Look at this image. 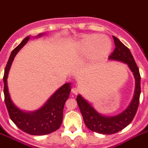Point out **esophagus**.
<instances>
[{
  "label": "esophagus",
  "mask_w": 148,
  "mask_h": 148,
  "mask_svg": "<svg viewBox=\"0 0 148 148\" xmlns=\"http://www.w3.org/2000/svg\"><path fill=\"white\" fill-rule=\"evenodd\" d=\"M71 92H72V93H74V95H77V93H78V90H77V88H74L71 90Z\"/></svg>",
  "instance_id": "obj_1"
}]
</instances>
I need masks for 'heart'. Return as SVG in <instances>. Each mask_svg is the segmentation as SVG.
I'll list each match as a JSON object with an SVG mask.
<instances>
[{
  "label": "heart",
  "mask_w": 148,
  "mask_h": 148,
  "mask_svg": "<svg viewBox=\"0 0 148 148\" xmlns=\"http://www.w3.org/2000/svg\"><path fill=\"white\" fill-rule=\"evenodd\" d=\"M112 49V42L105 36L90 34L73 44L71 52L80 57L100 60L106 58Z\"/></svg>",
  "instance_id": "b5f03b06"
}]
</instances>
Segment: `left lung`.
Here are the masks:
<instances>
[{
  "label": "left lung",
  "mask_w": 148,
  "mask_h": 148,
  "mask_svg": "<svg viewBox=\"0 0 148 148\" xmlns=\"http://www.w3.org/2000/svg\"><path fill=\"white\" fill-rule=\"evenodd\" d=\"M115 49L110 55L109 60L123 63L128 66L135 79V89L129 105L119 114L106 116L99 113L80 94L77 97L79 108L83 117L84 122L90 130L103 134L117 133L131 123L137 111L141 93V77L139 69L129 49L113 36Z\"/></svg>",
  "instance_id": "obj_1"
}]
</instances>
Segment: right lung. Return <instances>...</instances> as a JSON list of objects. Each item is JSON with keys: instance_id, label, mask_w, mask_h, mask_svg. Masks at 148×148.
I'll use <instances>...</instances> for the list:
<instances>
[{"instance_id": "right-lung-1", "label": "right lung", "mask_w": 148, "mask_h": 148, "mask_svg": "<svg viewBox=\"0 0 148 148\" xmlns=\"http://www.w3.org/2000/svg\"><path fill=\"white\" fill-rule=\"evenodd\" d=\"M45 35L44 33L38 34L34 38H39ZM30 36H28L23 40L12 52L5 69L3 76L4 97L9 116L18 128L30 135L49 134L55 132L60 127L63 121V107L71 90V83L67 82L59 88L49 98L39 109L34 111H25L15 105L11 99L8 88L7 79L9 70L14 58L17 52L27 44Z\"/></svg>"}]
</instances>
